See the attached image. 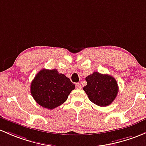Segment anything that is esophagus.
Returning a JSON list of instances; mask_svg holds the SVG:
<instances>
[{
	"instance_id": "1",
	"label": "esophagus",
	"mask_w": 146,
	"mask_h": 146,
	"mask_svg": "<svg viewBox=\"0 0 146 146\" xmlns=\"http://www.w3.org/2000/svg\"><path fill=\"white\" fill-rule=\"evenodd\" d=\"M76 88H77V89H81V88H82V85H81L80 83H79V82L76 84Z\"/></svg>"
}]
</instances>
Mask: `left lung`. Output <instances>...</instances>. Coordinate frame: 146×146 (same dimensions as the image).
<instances>
[{
	"mask_svg": "<svg viewBox=\"0 0 146 146\" xmlns=\"http://www.w3.org/2000/svg\"><path fill=\"white\" fill-rule=\"evenodd\" d=\"M85 80L87 84L83 90L94 104L105 107L115 99L118 93L117 82L110 75L94 72L86 77Z\"/></svg>",
	"mask_w": 146,
	"mask_h": 146,
	"instance_id": "1",
	"label": "left lung"
}]
</instances>
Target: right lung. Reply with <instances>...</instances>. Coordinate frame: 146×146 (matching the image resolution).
Instances as JSON below:
<instances>
[{
	"instance_id": "add662e5",
	"label": "right lung",
	"mask_w": 146,
	"mask_h": 146,
	"mask_svg": "<svg viewBox=\"0 0 146 146\" xmlns=\"http://www.w3.org/2000/svg\"><path fill=\"white\" fill-rule=\"evenodd\" d=\"M75 87L70 79L56 69L43 68L31 82V93L40 106L52 110L64 104Z\"/></svg>"
}]
</instances>
